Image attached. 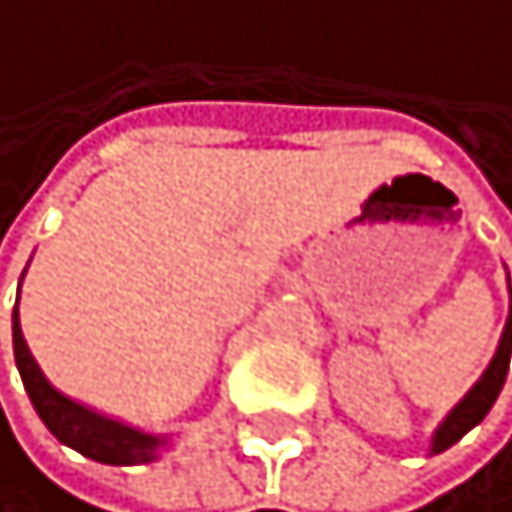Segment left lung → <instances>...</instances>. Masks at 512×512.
Segmentation results:
<instances>
[{
  "mask_svg": "<svg viewBox=\"0 0 512 512\" xmlns=\"http://www.w3.org/2000/svg\"><path fill=\"white\" fill-rule=\"evenodd\" d=\"M510 282V276H507ZM510 355H512V286H510V319L503 325V335H500V345H497V355L490 358L487 371L480 375V381L474 388L464 394V401L457 404V408L447 414L441 421V427L434 431L431 437V454H441L447 451L451 444H457L460 437H464L470 427H477L483 418H487V411L493 408V401H497V394L503 388V381H507V371H510Z\"/></svg>",
  "mask_w": 512,
  "mask_h": 512,
  "instance_id": "1",
  "label": "left lung"
}]
</instances>
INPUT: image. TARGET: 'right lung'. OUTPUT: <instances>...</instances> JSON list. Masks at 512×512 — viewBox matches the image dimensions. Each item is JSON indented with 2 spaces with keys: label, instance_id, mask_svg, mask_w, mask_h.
<instances>
[{
  "label": "right lung",
  "instance_id": "obj_1",
  "mask_svg": "<svg viewBox=\"0 0 512 512\" xmlns=\"http://www.w3.org/2000/svg\"><path fill=\"white\" fill-rule=\"evenodd\" d=\"M12 348H15V365H19L22 385L29 391L32 408L38 411V418L45 421V427L61 444L75 447L78 454L98 460V464H114V467L151 464L160 447L167 444V437L144 434L131 424L104 418V414L65 398V394L48 385V378L42 375V368L35 365L29 345H25V338H22L19 305L12 309Z\"/></svg>",
  "mask_w": 512,
  "mask_h": 512
}]
</instances>
